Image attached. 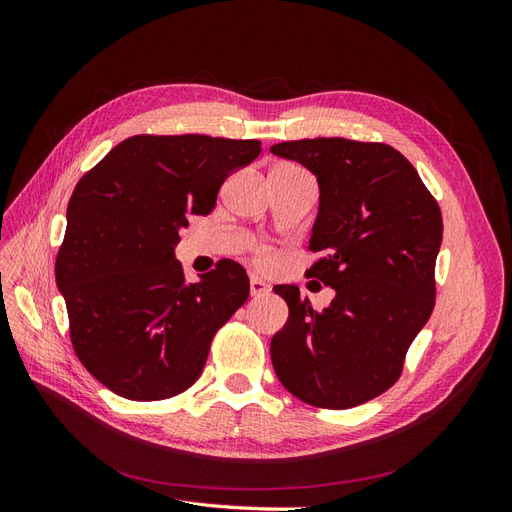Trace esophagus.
Returning a JSON list of instances; mask_svg holds the SVG:
<instances>
[{
  "instance_id": "34e87169",
  "label": "esophagus",
  "mask_w": 512,
  "mask_h": 512,
  "mask_svg": "<svg viewBox=\"0 0 512 512\" xmlns=\"http://www.w3.org/2000/svg\"><path fill=\"white\" fill-rule=\"evenodd\" d=\"M250 292H252V297H265V294L271 292V286H269L267 282H262L258 275H252V280H250Z\"/></svg>"
}]
</instances>
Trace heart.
Wrapping results in <instances>:
<instances>
[{"label": "heart", "mask_w": 512, "mask_h": 512, "mask_svg": "<svg viewBox=\"0 0 512 512\" xmlns=\"http://www.w3.org/2000/svg\"><path fill=\"white\" fill-rule=\"evenodd\" d=\"M256 260H258V265H262V267H269L271 262H273V256H271V252H269V250H258Z\"/></svg>", "instance_id": "obj_1"}]
</instances>
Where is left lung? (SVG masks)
I'll use <instances>...</instances> for the list:
<instances>
[{
	"label": "left lung",
	"mask_w": 512,
	"mask_h": 512,
	"mask_svg": "<svg viewBox=\"0 0 512 512\" xmlns=\"http://www.w3.org/2000/svg\"><path fill=\"white\" fill-rule=\"evenodd\" d=\"M271 153L312 170L320 207L307 269L335 290L314 309L297 286H275L288 303L271 339L284 389L316 408L346 410L399 380L406 352L436 305L442 213L416 168L384 143L303 138Z\"/></svg>",
	"instance_id": "left-lung-1"
}]
</instances>
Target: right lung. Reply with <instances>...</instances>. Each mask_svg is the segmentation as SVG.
<instances>
[{
  "label": "right lung",
  "mask_w": 512,
  "mask_h": 512,
  "mask_svg": "<svg viewBox=\"0 0 512 512\" xmlns=\"http://www.w3.org/2000/svg\"><path fill=\"white\" fill-rule=\"evenodd\" d=\"M260 149L205 134H138L76 183L55 280L76 356L119 397L158 401L190 389L213 335L247 301L239 262L220 260L188 284L175 243Z\"/></svg>",
  "instance_id": "1"
}]
</instances>
